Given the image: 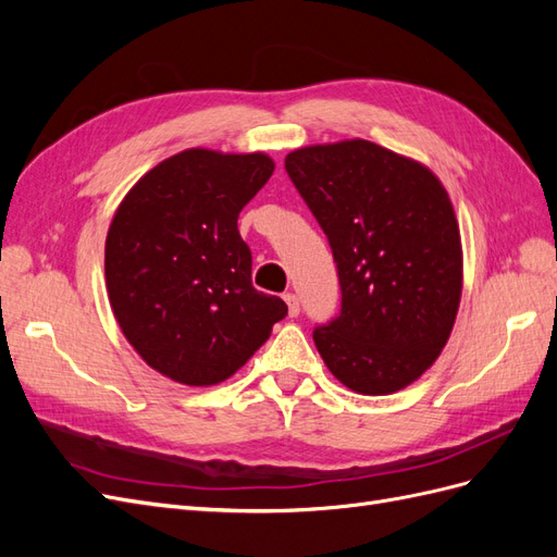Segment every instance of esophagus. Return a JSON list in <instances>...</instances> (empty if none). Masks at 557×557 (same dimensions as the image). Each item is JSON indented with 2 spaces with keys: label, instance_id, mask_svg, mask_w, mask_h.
Instances as JSON below:
<instances>
[{
  "label": "esophagus",
  "instance_id": "esophagus-1",
  "mask_svg": "<svg viewBox=\"0 0 557 557\" xmlns=\"http://www.w3.org/2000/svg\"><path fill=\"white\" fill-rule=\"evenodd\" d=\"M283 299H285V305H288V315L297 318L299 315V299H297V295L295 293H285Z\"/></svg>",
  "mask_w": 557,
  "mask_h": 557
}]
</instances>
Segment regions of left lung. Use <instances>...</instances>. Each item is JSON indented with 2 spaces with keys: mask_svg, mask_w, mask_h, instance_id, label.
Masks as SVG:
<instances>
[{
  "mask_svg": "<svg viewBox=\"0 0 557 557\" xmlns=\"http://www.w3.org/2000/svg\"><path fill=\"white\" fill-rule=\"evenodd\" d=\"M301 199L327 234L342 311L313 330L330 372L360 395L413 383L446 346L462 295L455 211L425 164L348 139L285 158Z\"/></svg>",
  "mask_w": 557,
  "mask_h": 557,
  "instance_id": "left-lung-1",
  "label": "left lung"
}]
</instances>
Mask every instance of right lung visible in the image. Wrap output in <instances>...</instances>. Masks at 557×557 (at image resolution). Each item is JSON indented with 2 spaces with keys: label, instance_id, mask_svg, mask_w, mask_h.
Segmentation results:
<instances>
[{
  "label": "right lung",
  "instance_id": "1",
  "mask_svg": "<svg viewBox=\"0 0 557 557\" xmlns=\"http://www.w3.org/2000/svg\"><path fill=\"white\" fill-rule=\"evenodd\" d=\"M274 174L264 153L188 148L144 174L117 207L104 248L107 293L125 339L183 385L242 369L288 315L252 288L237 221Z\"/></svg>",
  "mask_w": 557,
  "mask_h": 557
}]
</instances>
